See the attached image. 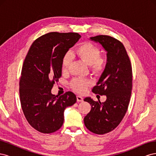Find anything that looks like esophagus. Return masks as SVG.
Masks as SVG:
<instances>
[{
    "instance_id": "34e87169",
    "label": "esophagus",
    "mask_w": 156,
    "mask_h": 156,
    "mask_svg": "<svg viewBox=\"0 0 156 156\" xmlns=\"http://www.w3.org/2000/svg\"><path fill=\"white\" fill-rule=\"evenodd\" d=\"M77 101L78 102H82V101H83V98L81 96H77Z\"/></svg>"
}]
</instances>
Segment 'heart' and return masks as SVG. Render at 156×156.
<instances>
[{
	"mask_svg": "<svg viewBox=\"0 0 156 156\" xmlns=\"http://www.w3.org/2000/svg\"><path fill=\"white\" fill-rule=\"evenodd\" d=\"M73 54L83 62L90 66L93 73L96 75H100L104 72L107 64L106 59L101 55V50L98 46L90 42H84L75 48ZM71 62L72 56L70 54H66L63 56L61 62V69L63 72L68 70ZM91 84L92 81L90 79L75 78L71 82L70 86L75 92L83 94Z\"/></svg>",
	"mask_w": 156,
	"mask_h": 156,
	"instance_id": "obj_1",
	"label": "heart"
}]
</instances>
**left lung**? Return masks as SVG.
<instances>
[{
	"label": "left lung",
	"mask_w": 156,
	"mask_h": 156,
	"mask_svg": "<svg viewBox=\"0 0 156 156\" xmlns=\"http://www.w3.org/2000/svg\"><path fill=\"white\" fill-rule=\"evenodd\" d=\"M90 39L99 42L107 52L105 69L92 90L96 94L105 95L107 100L101 103L90 98L84 99L92 108L84 117V123L92 133L103 135L115 129L127 112L131 95L132 67L121 41L107 35H99Z\"/></svg>",
	"instance_id": "1"
}]
</instances>
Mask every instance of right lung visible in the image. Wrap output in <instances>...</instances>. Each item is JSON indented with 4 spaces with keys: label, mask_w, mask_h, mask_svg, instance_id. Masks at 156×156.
<instances>
[{
    "label": "right lung",
    "mask_w": 156,
    "mask_h": 156,
    "mask_svg": "<svg viewBox=\"0 0 156 156\" xmlns=\"http://www.w3.org/2000/svg\"><path fill=\"white\" fill-rule=\"evenodd\" d=\"M81 37L76 32H49L33 42L25 58L20 81L21 108L29 124L41 133L59 129L65 108L77 101L72 92L58 96L51 89L62 75L63 56Z\"/></svg>",
    "instance_id": "right-lung-1"
}]
</instances>
